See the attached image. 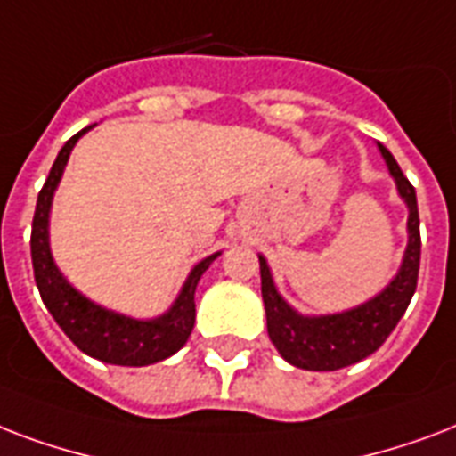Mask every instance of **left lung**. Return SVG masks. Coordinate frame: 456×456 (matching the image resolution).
Wrapping results in <instances>:
<instances>
[{"mask_svg":"<svg viewBox=\"0 0 456 456\" xmlns=\"http://www.w3.org/2000/svg\"><path fill=\"white\" fill-rule=\"evenodd\" d=\"M380 151H383L387 168L397 183L402 200L409 207V245L400 273L379 297L356 306L352 312L333 314V316H316V319L299 316L278 295L266 261H264V256H259L261 297H264V306H266L268 338L276 345L285 362H290L297 369L338 371L349 363L366 359L387 340V335L393 333L397 321L404 316L409 302L414 297L419 264H421V232H419L416 190L383 144H380Z\"/></svg>","mask_w":456,"mask_h":456,"instance_id":"8db88e82","label":"left lung"}]
</instances>
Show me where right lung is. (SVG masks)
I'll list each match as a JSON object with an SVG mask.
<instances>
[{
  "instance_id": "add662e5",
  "label": "right lung",
  "mask_w": 456,
  "mask_h": 456,
  "mask_svg": "<svg viewBox=\"0 0 456 456\" xmlns=\"http://www.w3.org/2000/svg\"><path fill=\"white\" fill-rule=\"evenodd\" d=\"M87 130V128H85ZM85 130L76 133L69 142L63 144L56 157L52 171H49L33 216V232H30V256H33L35 283L40 290V297L61 330L69 335L73 345L80 352L94 356L100 362L116 363V366H147L157 363L166 356L175 354L188 342L192 326H195V290L202 273L218 254H211L200 261L188 276L183 292L175 299V305L154 321H135L121 314L109 312L93 305L66 283V278L59 273L52 252H49V207L52 195L61 180L63 166L69 161V154L77 137Z\"/></svg>"
}]
</instances>
